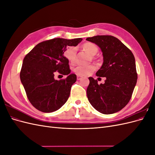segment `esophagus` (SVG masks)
I'll list each match as a JSON object with an SVG mask.
<instances>
[{
    "instance_id": "1",
    "label": "esophagus",
    "mask_w": 155,
    "mask_h": 155,
    "mask_svg": "<svg viewBox=\"0 0 155 155\" xmlns=\"http://www.w3.org/2000/svg\"><path fill=\"white\" fill-rule=\"evenodd\" d=\"M81 78H82V76H79V75H78V76H77V79H78V80H80V79H81Z\"/></svg>"
}]
</instances>
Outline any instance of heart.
Returning <instances> with one entry per match:
<instances>
[{
	"mask_svg": "<svg viewBox=\"0 0 155 155\" xmlns=\"http://www.w3.org/2000/svg\"><path fill=\"white\" fill-rule=\"evenodd\" d=\"M82 48L85 50L89 55L91 56L95 55L98 51V47L94 43H86L83 44L82 46ZM64 55L70 61V62L74 63L76 60V49L74 47L68 48L64 52ZM95 69V67L92 64L87 65V66H81L79 65L74 68V72L78 75L80 76H87L90 74Z\"/></svg>",
	"mask_w": 155,
	"mask_h": 155,
	"instance_id": "1",
	"label": "heart"
}]
</instances>
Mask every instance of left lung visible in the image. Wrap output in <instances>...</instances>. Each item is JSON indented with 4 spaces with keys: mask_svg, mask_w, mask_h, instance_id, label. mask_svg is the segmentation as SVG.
Listing matches in <instances>:
<instances>
[{
    "mask_svg": "<svg viewBox=\"0 0 155 155\" xmlns=\"http://www.w3.org/2000/svg\"><path fill=\"white\" fill-rule=\"evenodd\" d=\"M86 40L95 43L101 50L104 63L96 74L106 78L105 83L100 85L93 78H88V100L101 113H115L128 104L137 82L134 55L114 36L96 35Z\"/></svg>",
    "mask_w": 155,
    "mask_h": 155,
    "instance_id": "8db88e82",
    "label": "left lung"
}]
</instances>
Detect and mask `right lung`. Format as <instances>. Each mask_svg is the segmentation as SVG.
Returning a JSON list of instances; mask_svg holds the SVG:
<instances>
[{
    "mask_svg": "<svg viewBox=\"0 0 155 155\" xmlns=\"http://www.w3.org/2000/svg\"><path fill=\"white\" fill-rule=\"evenodd\" d=\"M83 39L55 38L37 45L23 59L20 78L28 99L35 109L51 112L60 109L68 100L77 77L70 74L68 59L64 52L68 46H76ZM58 72L67 78L55 81Z\"/></svg>",
    "mask_w": 155,
    "mask_h": 155,
    "instance_id": "add662e5",
    "label": "right lung"
}]
</instances>
